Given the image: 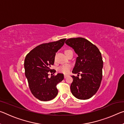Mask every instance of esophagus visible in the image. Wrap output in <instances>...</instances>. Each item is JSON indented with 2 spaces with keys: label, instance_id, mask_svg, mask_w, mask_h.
<instances>
[{
  "label": "esophagus",
  "instance_id": "1",
  "mask_svg": "<svg viewBox=\"0 0 124 124\" xmlns=\"http://www.w3.org/2000/svg\"><path fill=\"white\" fill-rule=\"evenodd\" d=\"M67 77V75H64V79H66Z\"/></svg>",
  "mask_w": 124,
  "mask_h": 124
}]
</instances>
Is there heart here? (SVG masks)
I'll use <instances>...</instances> for the list:
<instances>
[{
	"label": "heart",
	"instance_id": "1",
	"mask_svg": "<svg viewBox=\"0 0 124 124\" xmlns=\"http://www.w3.org/2000/svg\"><path fill=\"white\" fill-rule=\"evenodd\" d=\"M69 51H71V50H67L66 51V52H68ZM70 68H71L70 65L69 64H67L63 65V66H61L58 67V71L59 72L63 73V74H68V73L70 72Z\"/></svg>",
	"mask_w": 124,
	"mask_h": 124
}]
</instances>
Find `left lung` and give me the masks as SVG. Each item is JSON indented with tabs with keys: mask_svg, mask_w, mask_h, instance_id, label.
Listing matches in <instances>:
<instances>
[{
	"mask_svg": "<svg viewBox=\"0 0 124 124\" xmlns=\"http://www.w3.org/2000/svg\"><path fill=\"white\" fill-rule=\"evenodd\" d=\"M65 43L78 54L72 73L81 77L79 79L72 76V93L79 100L89 99L97 92L102 81L103 62L101 53L96 45L83 38H70Z\"/></svg>",
	"mask_w": 124,
	"mask_h": 124,
	"instance_id": "8db88e82",
	"label": "left lung"
}]
</instances>
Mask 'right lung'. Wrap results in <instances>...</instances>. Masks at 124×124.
Masks as SVG:
<instances>
[{"mask_svg":"<svg viewBox=\"0 0 124 124\" xmlns=\"http://www.w3.org/2000/svg\"><path fill=\"white\" fill-rule=\"evenodd\" d=\"M66 39L42 44L27 54L24 60L25 75L32 93L41 101H48L56 97L58 93L56 86L64 79L58 73L49 78V72H56L50 67L54 62L56 53L64 45Z\"/></svg>","mask_w":124,"mask_h":124,"instance_id":"add662e5","label":"right lung"}]
</instances>
